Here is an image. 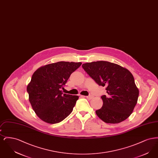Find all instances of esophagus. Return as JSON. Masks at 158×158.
Listing matches in <instances>:
<instances>
[{
    "label": "esophagus",
    "mask_w": 158,
    "mask_h": 158,
    "mask_svg": "<svg viewBox=\"0 0 158 158\" xmlns=\"http://www.w3.org/2000/svg\"><path fill=\"white\" fill-rule=\"evenodd\" d=\"M86 98H88V99H91L92 98H93V96L91 95H89L88 96H86Z\"/></svg>",
    "instance_id": "34e87169"
}]
</instances>
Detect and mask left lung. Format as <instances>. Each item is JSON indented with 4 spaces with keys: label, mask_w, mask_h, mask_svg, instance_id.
<instances>
[{
    "label": "left lung",
    "mask_w": 158,
    "mask_h": 158,
    "mask_svg": "<svg viewBox=\"0 0 158 158\" xmlns=\"http://www.w3.org/2000/svg\"><path fill=\"white\" fill-rule=\"evenodd\" d=\"M82 66L98 85L106 87L108 95L101 96L103 105L95 111L98 117L111 124L126 120L133 112L139 94L131 72L106 61L86 63Z\"/></svg>",
    "instance_id": "1"
}]
</instances>
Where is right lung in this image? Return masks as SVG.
Here are the masks:
<instances>
[{
	"mask_svg": "<svg viewBox=\"0 0 158 158\" xmlns=\"http://www.w3.org/2000/svg\"><path fill=\"white\" fill-rule=\"evenodd\" d=\"M82 63L59 61L38 69L27 90L29 101L38 117L50 124L59 123L72 112L79 97L61 90L70 76Z\"/></svg>",
	"mask_w": 158,
	"mask_h": 158,
	"instance_id": "add662e5",
	"label": "right lung"
}]
</instances>
